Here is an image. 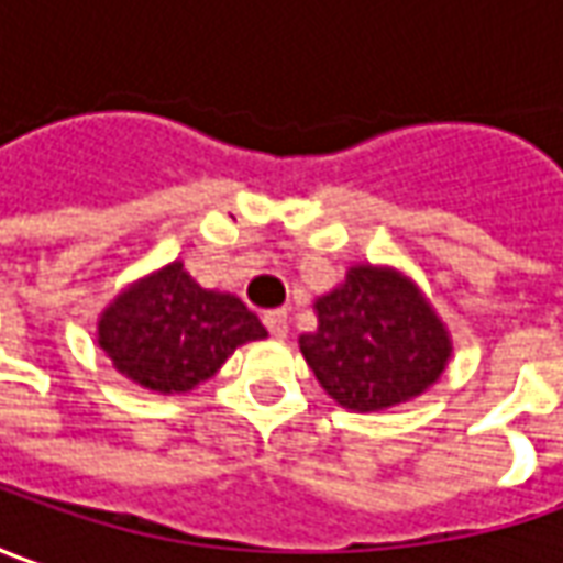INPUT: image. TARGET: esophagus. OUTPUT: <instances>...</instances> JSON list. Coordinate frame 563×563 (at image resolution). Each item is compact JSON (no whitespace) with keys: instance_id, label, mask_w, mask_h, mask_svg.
<instances>
[{"instance_id":"obj_1","label":"esophagus","mask_w":563,"mask_h":563,"mask_svg":"<svg viewBox=\"0 0 563 563\" xmlns=\"http://www.w3.org/2000/svg\"><path fill=\"white\" fill-rule=\"evenodd\" d=\"M262 320H264V327H267V333H271V336H277V340H283V336H286V330H289V323H286V311H267Z\"/></svg>"}]
</instances>
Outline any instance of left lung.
<instances>
[{"instance_id": "obj_1", "label": "left lung", "mask_w": 563, "mask_h": 563, "mask_svg": "<svg viewBox=\"0 0 563 563\" xmlns=\"http://www.w3.org/2000/svg\"><path fill=\"white\" fill-rule=\"evenodd\" d=\"M299 349L320 386L352 411H383L420 396L449 361V336L405 277L358 264L318 299V333Z\"/></svg>"}]
</instances>
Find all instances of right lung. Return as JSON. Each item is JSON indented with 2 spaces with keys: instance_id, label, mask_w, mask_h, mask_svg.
I'll use <instances>...</instances> for the list:
<instances>
[{
  "instance_id": "add662e5",
  "label": "right lung",
  "mask_w": 563,
  "mask_h": 563,
  "mask_svg": "<svg viewBox=\"0 0 563 563\" xmlns=\"http://www.w3.org/2000/svg\"><path fill=\"white\" fill-rule=\"evenodd\" d=\"M267 336L236 296L202 289L167 264L124 296L99 320V345L114 367L155 393H186L214 377L236 345Z\"/></svg>"
}]
</instances>
